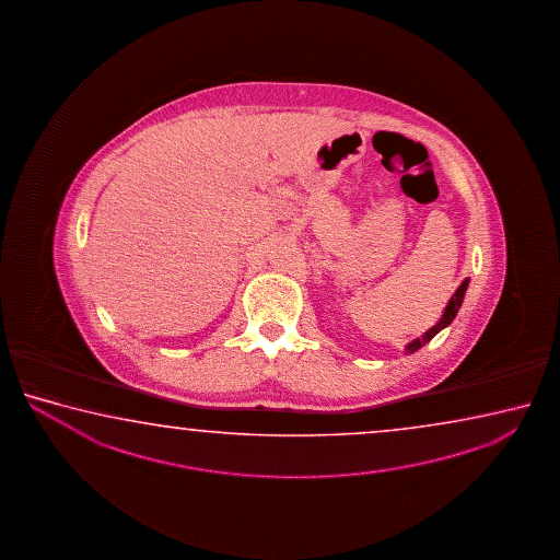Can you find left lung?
Here are the masks:
<instances>
[{"instance_id": "left-lung-1", "label": "left lung", "mask_w": 560, "mask_h": 560, "mask_svg": "<svg viewBox=\"0 0 560 560\" xmlns=\"http://www.w3.org/2000/svg\"><path fill=\"white\" fill-rule=\"evenodd\" d=\"M468 282H470V278H465L460 285L456 288L455 294L451 295V300H448V304H446L445 310H443V315H441V319L431 327V329H427L421 337L418 339H413V341L408 342L406 345V349H404V354H411V352L419 351L421 347H425L427 342L431 341L433 337H435L436 332L443 331L445 327H448L453 319L456 317V313L460 310V305L465 302L466 290H468Z\"/></svg>"}]
</instances>
